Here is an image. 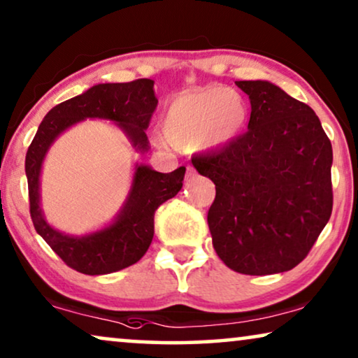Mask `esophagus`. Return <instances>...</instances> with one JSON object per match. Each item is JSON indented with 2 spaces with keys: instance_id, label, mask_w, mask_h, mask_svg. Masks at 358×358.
Wrapping results in <instances>:
<instances>
[{
  "instance_id": "esophagus-1",
  "label": "esophagus",
  "mask_w": 358,
  "mask_h": 358,
  "mask_svg": "<svg viewBox=\"0 0 358 358\" xmlns=\"http://www.w3.org/2000/svg\"><path fill=\"white\" fill-rule=\"evenodd\" d=\"M194 169L193 167H191V165H188V167H186V177H188V178H191V177H194Z\"/></svg>"
}]
</instances>
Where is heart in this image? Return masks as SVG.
Returning a JSON list of instances; mask_svg holds the SVG:
<instances>
[{
	"mask_svg": "<svg viewBox=\"0 0 358 358\" xmlns=\"http://www.w3.org/2000/svg\"><path fill=\"white\" fill-rule=\"evenodd\" d=\"M248 115L243 95L213 85L173 99L162 117V133L177 148L209 152L234 143L245 129Z\"/></svg>",
	"mask_w": 358,
	"mask_h": 358,
	"instance_id": "1",
	"label": "heart"
}]
</instances>
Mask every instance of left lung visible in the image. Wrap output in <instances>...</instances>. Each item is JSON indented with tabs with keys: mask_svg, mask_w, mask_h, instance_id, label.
Segmentation results:
<instances>
[{
	"mask_svg": "<svg viewBox=\"0 0 358 358\" xmlns=\"http://www.w3.org/2000/svg\"><path fill=\"white\" fill-rule=\"evenodd\" d=\"M248 131L191 159L214 181L208 224L215 253L241 274L284 273L305 259L332 210V148L308 105L269 80H236Z\"/></svg>",
	"mask_w": 358,
	"mask_h": 358,
	"instance_id": "left-lung-1",
	"label": "left lung"
}]
</instances>
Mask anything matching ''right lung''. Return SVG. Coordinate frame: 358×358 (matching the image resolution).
Returning a JSON list of instances; mask_svg holds the SVG:
<instances>
[{"instance_id": "1", "label": "right lung", "mask_w": 358, "mask_h": 358, "mask_svg": "<svg viewBox=\"0 0 358 358\" xmlns=\"http://www.w3.org/2000/svg\"><path fill=\"white\" fill-rule=\"evenodd\" d=\"M155 107L152 79L95 84L50 110L29 145L26 177L34 227L50 248L78 273L102 275L138 263L154 238L155 210L181 189L186 169L160 173L149 165L136 164L129 193L112 222L85 235H68L47 222L40 206V175L45 157L64 131L87 118L115 123L136 152H148L145 129Z\"/></svg>"}]
</instances>
